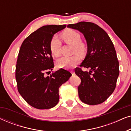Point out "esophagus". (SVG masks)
Listing matches in <instances>:
<instances>
[{"instance_id":"34e87169","label":"esophagus","mask_w":131,"mask_h":131,"mask_svg":"<svg viewBox=\"0 0 131 131\" xmlns=\"http://www.w3.org/2000/svg\"><path fill=\"white\" fill-rule=\"evenodd\" d=\"M71 74H72V75H74L75 74V73L73 71H71Z\"/></svg>"}]
</instances>
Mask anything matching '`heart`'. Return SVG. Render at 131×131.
Segmentation results:
<instances>
[{
    "mask_svg": "<svg viewBox=\"0 0 131 131\" xmlns=\"http://www.w3.org/2000/svg\"><path fill=\"white\" fill-rule=\"evenodd\" d=\"M61 37L67 43L73 46V52H77L82 55L85 52V46L81 42L80 34L72 29H67L61 33ZM61 45L58 36H53L50 41L49 48L52 54L58 56L60 54V47ZM80 58L78 55L75 54L70 57H62L57 60V65L60 68H71L78 64Z\"/></svg>",
    "mask_w": 131,
    "mask_h": 131,
    "instance_id": "1",
    "label": "heart"
}]
</instances>
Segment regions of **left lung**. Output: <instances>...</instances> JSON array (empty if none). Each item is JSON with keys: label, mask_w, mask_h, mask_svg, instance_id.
Returning a JSON list of instances; mask_svg holds the SVG:
<instances>
[{"label": "left lung", "mask_w": 131, "mask_h": 131, "mask_svg": "<svg viewBox=\"0 0 131 131\" xmlns=\"http://www.w3.org/2000/svg\"><path fill=\"white\" fill-rule=\"evenodd\" d=\"M67 27L83 34L87 43V53L80 67L89 71L75 69V73L81 79L79 96L87 104H100L113 92L119 74L113 43L106 32L94 23L82 21Z\"/></svg>", "instance_id": "obj_1"}]
</instances>
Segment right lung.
Masks as SVG:
<instances>
[{"label": "right lung", "mask_w": 131, "mask_h": 131, "mask_svg": "<svg viewBox=\"0 0 131 131\" xmlns=\"http://www.w3.org/2000/svg\"><path fill=\"white\" fill-rule=\"evenodd\" d=\"M66 27V25L43 26L28 36L21 46L15 70L18 91L36 108L55 107L60 98L59 88L71 76L62 69L45 76L54 67L50 41L55 33Z\"/></svg>", "instance_id": "add662e5"}]
</instances>
